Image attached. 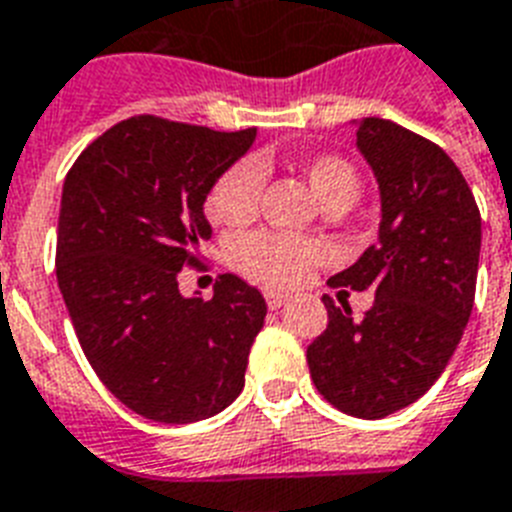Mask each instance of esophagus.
<instances>
[{"label": "esophagus", "mask_w": 512, "mask_h": 512, "mask_svg": "<svg viewBox=\"0 0 512 512\" xmlns=\"http://www.w3.org/2000/svg\"><path fill=\"white\" fill-rule=\"evenodd\" d=\"M267 304L269 309H280V306L288 304V296H282V293H267Z\"/></svg>", "instance_id": "obj_1"}]
</instances>
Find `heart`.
Masks as SVG:
<instances>
[{"label": "heart", "mask_w": 512, "mask_h": 512, "mask_svg": "<svg viewBox=\"0 0 512 512\" xmlns=\"http://www.w3.org/2000/svg\"><path fill=\"white\" fill-rule=\"evenodd\" d=\"M306 182L312 187L314 200L322 211L333 206L351 208L362 192V179L357 169L343 158L322 155L304 166ZM264 171L261 163L240 161L216 179L206 200L208 216L224 227H243L259 211ZM230 259L240 275L259 282L264 288L285 290L304 282L309 269L325 259V245L312 237L275 235V232H253L232 243Z\"/></svg>", "instance_id": "heart-1"}]
</instances>
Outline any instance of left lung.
<instances>
[{"label":"left lung","mask_w":512,"mask_h":512,"mask_svg":"<svg viewBox=\"0 0 512 512\" xmlns=\"http://www.w3.org/2000/svg\"><path fill=\"white\" fill-rule=\"evenodd\" d=\"M357 150L380 192L378 243L330 285L375 293L362 320L327 309L306 349L317 391L346 415L380 420L439 380L476 296L481 214L468 182L439 145L386 118H362Z\"/></svg>","instance_id":"left-lung-1"}]
</instances>
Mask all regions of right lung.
I'll return each instance as SVG.
<instances>
[{
	"label": "right lung",
	"instance_id": "obj_1",
	"mask_svg": "<svg viewBox=\"0 0 512 512\" xmlns=\"http://www.w3.org/2000/svg\"><path fill=\"white\" fill-rule=\"evenodd\" d=\"M256 140L132 116L68 171L57 222V285L97 378L155 423L206 420L245 386L267 301L235 275L214 298L179 293L211 240L206 198Z\"/></svg>",
	"mask_w": 512,
	"mask_h": 512
}]
</instances>
